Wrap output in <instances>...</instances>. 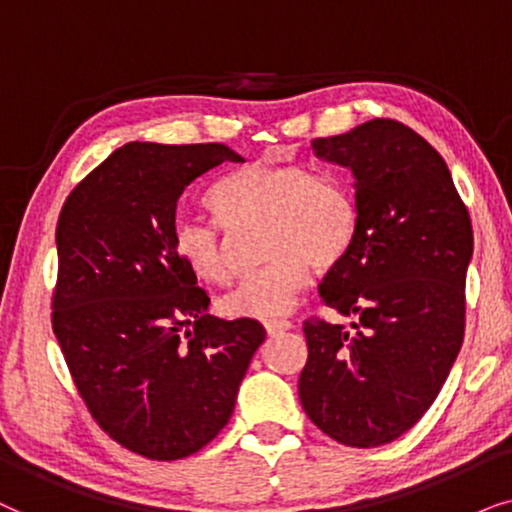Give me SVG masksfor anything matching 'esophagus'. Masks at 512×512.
<instances>
[{
	"label": "esophagus",
	"instance_id": "1",
	"mask_svg": "<svg viewBox=\"0 0 512 512\" xmlns=\"http://www.w3.org/2000/svg\"><path fill=\"white\" fill-rule=\"evenodd\" d=\"M264 327H267L269 335H278V332L290 330L292 323H290V320H267V323H264Z\"/></svg>",
	"mask_w": 512,
	"mask_h": 512
}]
</instances>
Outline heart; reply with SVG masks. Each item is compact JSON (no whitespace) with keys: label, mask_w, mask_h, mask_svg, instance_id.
<instances>
[{"label":"heart","mask_w":512,"mask_h":512,"mask_svg":"<svg viewBox=\"0 0 512 512\" xmlns=\"http://www.w3.org/2000/svg\"><path fill=\"white\" fill-rule=\"evenodd\" d=\"M227 229L262 222L260 269L243 276L222 297L234 318H278L295 309L316 271H330L349 255L358 234V208L335 177L313 175L292 163H250L217 182L208 194ZM173 248L185 267L208 283L234 276L229 243L213 224L177 217Z\"/></svg>","instance_id":"b5f03b06"}]
</instances>
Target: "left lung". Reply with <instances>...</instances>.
<instances>
[{
	"instance_id": "1",
	"label": "left lung",
	"mask_w": 512,
	"mask_h": 512,
	"mask_svg": "<svg viewBox=\"0 0 512 512\" xmlns=\"http://www.w3.org/2000/svg\"><path fill=\"white\" fill-rule=\"evenodd\" d=\"M311 147L356 177V241L318 292L358 320L351 330L304 320L299 400L332 440L379 447L424 417L459 356L473 227L445 159L400 121H365Z\"/></svg>"
}]
</instances>
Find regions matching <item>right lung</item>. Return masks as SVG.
<instances>
[{"instance_id":"add662e5","label":"right lung","mask_w":512,"mask_h":512,"mask_svg":"<svg viewBox=\"0 0 512 512\" xmlns=\"http://www.w3.org/2000/svg\"><path fill=\"white\" fill-rule=\"evenodd\" d=\"M243 161L220 142H128L60 210L53 332L98 426L152 461L199 452L227 426L267 337L208 313L173 248L177 201L208 170Z\"/></svg>"}]
</instances>
